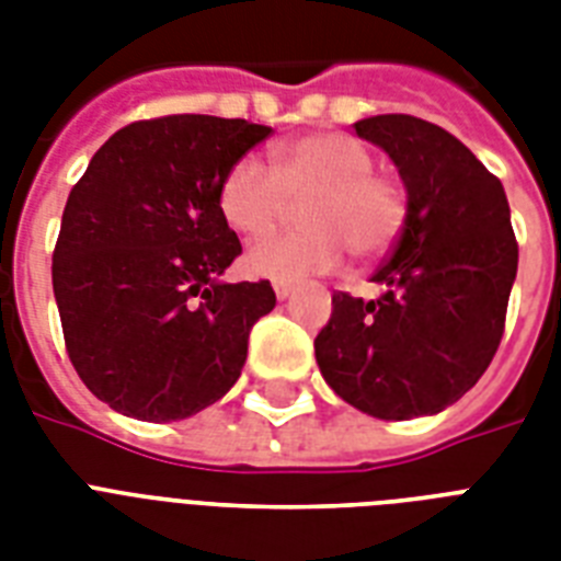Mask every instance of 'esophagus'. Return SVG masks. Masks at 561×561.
I'll return each instance as SVG.
<instances>
[{
  "label": "esophagus",
  "instance_id": "34e87169",
  "mask_svg": "<svg viewBox=\"0 0 561 561\" xmlns=\"http://www.w3.org/2000/svg\"><path fill=\"white\" fill-rule=\"evenodd\" d=\"M273 290H276V297L279 299H288L294 285H290V282H273Z\"/></svg>",
  "mask_w": 561,
  "mask_h": 561
}]
</instances>
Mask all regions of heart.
Masks as SVG:
<instances>
[{"mask_svg": "<svg viewBox=\"0 0 561 561\" xmlns=\"http://www.w3.org/2000/svg\"><path fill=\"white\" fill-rule=\"evenodd\" d=\"M367 145L346 134H311L273 151V169L241 157L218 188L220 215L241 236H262L302 201L308 229L276 232L244 253L250 276L299 282L341 267L346 247L360 259L383 255L399 241L408 201L392 178L378 174Z\"/></svg>", "mask_w": 561, "mask_h": 561, "instance_id": "obj_1", "label": "heart"}]
</instances>
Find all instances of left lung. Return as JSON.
Returning <instances> with one entry per match:
<instances>
[{
	"label": "left lung",
	"instance_id": "1",
	"mask_svg": "<svg viewBox=\"0 0 561 561\" xmlns=\"http://www.w3.org/2000/svg\"><path fill=\"white\" fill-rule=\"evenodd\" d=\"M355 134L399 169L408 218L373 276L381 297H332L317 367L360 413L434 416L478 383L504 334L518 271L510 203L501 180L425 118H360Z\"/></svg>",
	"mask_w": 561,
	"mask_h": 561
}]
</instances>
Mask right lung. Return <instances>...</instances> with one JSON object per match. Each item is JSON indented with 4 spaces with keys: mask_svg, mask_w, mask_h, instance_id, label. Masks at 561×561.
Listing matches in <instances>:
<instances>
[{
    "mask_svg": "<svg viewBox=\"0 0 561 561\" xmlns=\"http://www.w3.org/2000/svg\"><path fill=\"white\" fill-rule=\"evenodd\" d=\"M271 127L162 116L101 145L66 201L55 259L66 352L92 396L142 422L209 408L238 381L271 282H220L241 241L220 180Z\"/></svg>",
    "mask_w": 561,
    "mask_h": 561,
    "instance_id": "obj_1",
    "label": "right lung"
}]
</instances>
